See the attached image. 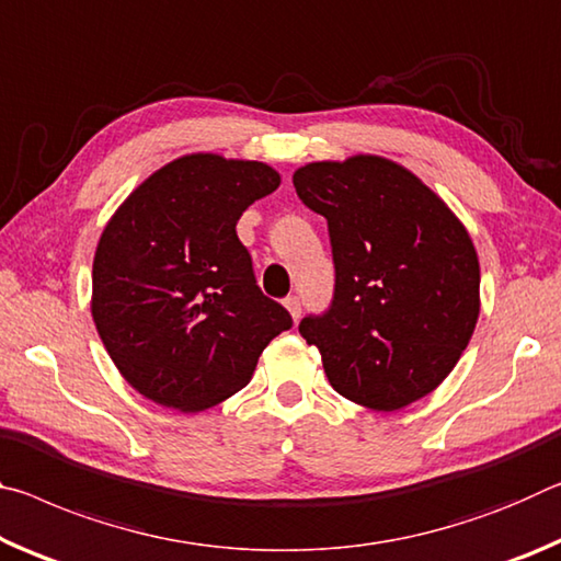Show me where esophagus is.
I'll return each mask as SVG.
<instances>
[{"label":"esophagus","mask_w":561,"mask_h":561,"mask_svg":"<svg viewBox=\"0 0 561 561\" xmlns=\"http://www.w3.org/2000/svg\"><path fill=\"white\" fill-rule=\"evenodd\" d=\"M283 306H286V310H288L293 320L300 318V298L298 296H288L286 300H283Z\"/></svg>","instance_id":"esophagus-1"}]
</instances>
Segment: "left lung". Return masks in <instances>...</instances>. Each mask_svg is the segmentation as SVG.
Returning <instances> with one entry per match:
<instances>
[{"label": "left lung", "instance_id": "8db88e82", "mask_svg": "<svg viewBox=\"0 0 561 561\" xmlns=\"http://www.w3.org/2000/svg\"><path fill=\"white\" fill-rule=\"evenodd\" d=\"M325 216L335 296L300 320L343 398L392 412L433 392L460 360L480 316L470 233L433 188L382 156L313 161L293 173Z\"/></svg>", "mask_w": 561, "mask_h": 561}]
</instances>
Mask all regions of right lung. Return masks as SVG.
<instances>
[{
    "mask_svg": "<svg viewBox=\"0 0 561 561\" xmlns=\"http://www.w3.org/2000/svg\"><path fill=\"white\" fill-rule=\"evenodd\" d=\"M280 186L268 163L186 153L126 196L99 238L91 318L124 380L156 405L231 398L293 325L265 298L236 224Z\"/></svg>",
    "mask_w": 561,
    "mask_h": 561,
    "instance_id": "obj_1",
    "label": "right lung"
}]
</instances>
